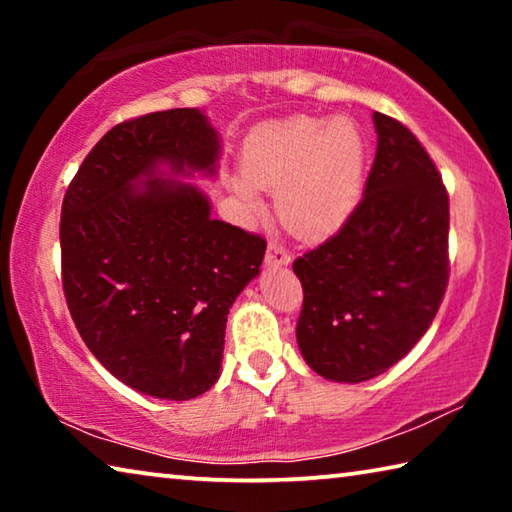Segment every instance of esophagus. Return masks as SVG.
<instances>
[{"label": "esophagus", "instance_id": "1", "mask_svg": "<svg viewBox=\"0 0 512 512\" xmlns=\"http://www.w3.org/2000/svg\"><path fill=\"white\" fill-rule=\"evenodd\" d=\"M291 262V255L287 248H282L280 244H271L266 250V264L268 266H287Z\"/></svg>", "mask_w": 512, "mask_h": 512}]
</instances>
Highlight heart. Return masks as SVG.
<instances>
[{
	"label": "heart",
	"mask_w": 512,
	"mask_h": 512,
	"mask_svg": "<svg viewBox=\"0 0 512 512\" xmlns=\"http://www.w3.org/2000/svg\"><path fill=\"white\" fill-rule=\"evenodd\" d=\"M241 173L244 178H228V187L248 212L262 210L257 189L277 192V214L287 230L300 239H325L359 203L363 142L345 119L271 121L248 135Z\"/></svg>",
	"instance_id": "1"
}]
</instances>
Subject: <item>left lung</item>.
I'll return each instance as SVG.
<instances>
[{"instance_id":"obj_1","label":"left lung","mask_w":512,"mask_h":512,"mask_svg":"<svg viewBox=\"0 0 512 512\" xmlns=\"http://www.w3.org/2000/svg\"><path fill=\"white\" fill-rule=\"evenodd\" d=\"M377 153L361 203L293 262L305 300L296 336L320 377L359 384L395 366L443 302L449 196L409 128L375 112Z\"/></svg>"}]
</instances>
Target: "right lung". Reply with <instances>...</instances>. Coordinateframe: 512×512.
Masks as SVG:
<instances>
[{
  "label": "right lung",
  "mask_w": 512,
  "mask_h": 512,
  "mask_svg": "<svg viewBox=\"0 0 512 512\" xmlns=\"http://www.w3.org/2000/svg\"><path fill=\"white\" fill-rule=\"evenodd\" d=\"M221 140L205 112L173 108L101 137L60 214L63 289L81 339L137 393L183 402L221 375L232 302L266 241L219 219L201 187Z\"/></svg>",
  "instance_id": "obj_1"
}]
</instances>
